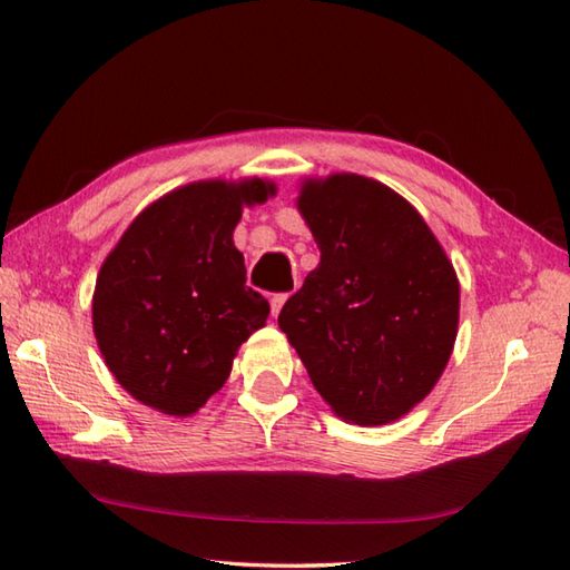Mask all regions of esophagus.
Instances as JSON below:
<instances>
[{
	"label": "esophagus",
	"mask_w": 570,
	"mask_h": 570,
	"mask_svg": "<svg viewBox=\"0 0 570 570\" xmlns=\"http://www.w3.org/2000/svg\"><path fill=\"white\" fill-rule=\"evenodd\" d=\"M284 303H286V294H276V296H272V301H269V308H272V317H276L282 313V308H284Z\"/></svg>",
	"instance_id": "obj_1"
}]
</instances>
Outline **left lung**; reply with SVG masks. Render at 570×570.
Returning <instances> with one entry per match:
<instances>
[{
    "mask_svg": "<svg viewBox=\"0 0 570 570\" xmlns=\"http://www.w3.org/2000/svg\"><path fill=\"white\" fill-rule=\"evenodd\" d=\"M296 208L321 262L282 308V333L337 417L401 420L454 352V264L417 208L372 177H303Z\"/></svg>",
    "mask_w": 570,
    "mask_h": 570,
    "instance_id": "1",
    "label": "left lung"
}]
</instances>
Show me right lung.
Returning <instances> with one entry per match:
<instances>
[{
	"label": "right lung",
	"mask_w": 570,
	"mask_h": 570,
	"mask_svg": "<svg viewBox=\"0 0 570 570\" xmlns=\"http://www.w3.org/2000/svg\"><path fill=\"white\" fill-rule=\"evenodd\" d=\"M259 177L198 179L145 206L106 255L91 327L126 393L169 417H191L228 381L269 303L245 286L233 243L243 210L267 202Z\"/></svg>",
	"instance_id": "obj_1"
}]
</instances>
